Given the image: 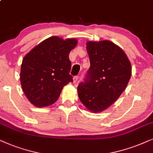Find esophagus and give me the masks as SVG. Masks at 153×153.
I'll list each match as a JSON object with an SVG mask.
<instances>
[{"mask_svg":"<svg viewBox=\"0 0 153 153\" xmlns=\"http://www.w3.org/2000/svg\"><path fill=\"white\" fill-rule=\"evenodd\" d=\"M78 78H79V77L78 76H75L74 78H73V82L74 83H75L77 82V81H78Z\"/></svg>","mask_w":153,"mask_h":153,"instance_id":"esophagus-1","label":"esophagus"}]
</instances>
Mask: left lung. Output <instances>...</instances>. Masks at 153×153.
<instances>
[{"mask_svg":"<svg viewBox=\"0 0 153 153\" xmlns=\"http://www.w3.org/2000/svg\"><path fill=\"white\" fill-rule=\"evenodd\" d=\"M90 67L78 87L79 99L93 113H100L122 94L130 80L131 66L122 48L109 40L87 42Z\"/></svg>","mask_w":153,"mask_h":153,"instance_id":"1","label":"left lung"}]
</instances>
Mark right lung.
Returning a JSON list of instances; mask_svg holds the SVG:
<instances>
[{"label": "right lung", "instance_id": "1", "mask_svg": "<svg viewBox=\"0 0 153 153\" xmlns=\"http://www.w3.org/2000/svg\"><path fill=\"white\" fill-rule=\"evenodd\" d=\"M78 44L75 38L52 36L40 42L22 60L20 81L24 94L36 107L55 103L65 85L73 82L69 74V53Z\"/></svg>", "mask_w": 153, "mask_h": 153}]
</instances>
